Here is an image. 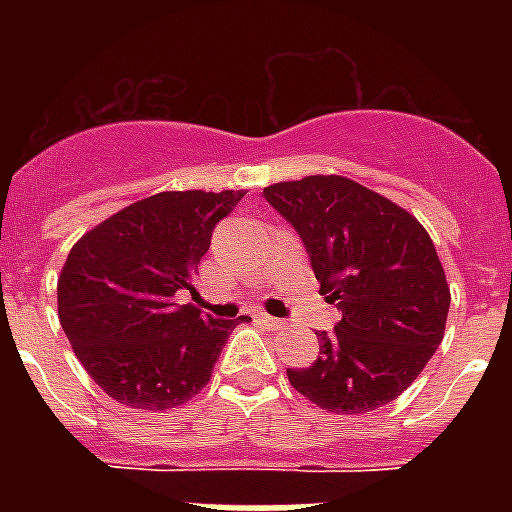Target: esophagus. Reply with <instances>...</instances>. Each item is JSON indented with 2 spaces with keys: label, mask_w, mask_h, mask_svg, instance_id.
Segmentation results:
<instances>
[{
  "label": "esophagus",
  "mask_w": 512,
  "mask_h": 512,
  "mask_svg": "<svg viewBox=\"0 0 512 512\" xmlns=\"http://www.w3.org/2000/svg\"><path fill=\"white\" fill-rule=\"evenodd\" d=\"M255 321L257 324H263L265 329H271V332H279V329L284 327V321L273 319V316H268V313H255Z\"/></svg>",
  "instance_id": "obj_1"
}]
</instances>
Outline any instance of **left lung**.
Returning <instances> with one entry per match:
<instances>
[{"instance_id":"left-lung-1","label":"left lung","mask_w":512,"mask_h":512,"mask_svg":"<svg viewBox=\"0 0 512 512\" xmlns=\"http://www.w3.org/2000/svg\"><path fill=\"white\" fill-rule=\"evenodd\" d=\"M303 239L342 319L319 358L287 369L297 393L327 412L364 414L404 393L444 340L449 284L428 231L356 180L311 175L263 191Z\"/></svg>"}]
</instances>
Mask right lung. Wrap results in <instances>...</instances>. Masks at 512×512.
<instances>
[{
    "instance_id": "obj_1",
    "label": "right lung",
    "mask_w": 512,
    "mask_h": 512,
    "mask_svg": "<svg viewBox=\"0 0 512 512\" xmlns=\"http://www.w3.org/2000/svg\"><path fill=\"white\" fill-rule=\"evenodd\" d=\"M244 191H162L95 225L76 241L58 279V319L76 358L108 396L164 412L212 377L236 324L180 305L215 225Z\"/></svg>"
}]
</instances>
